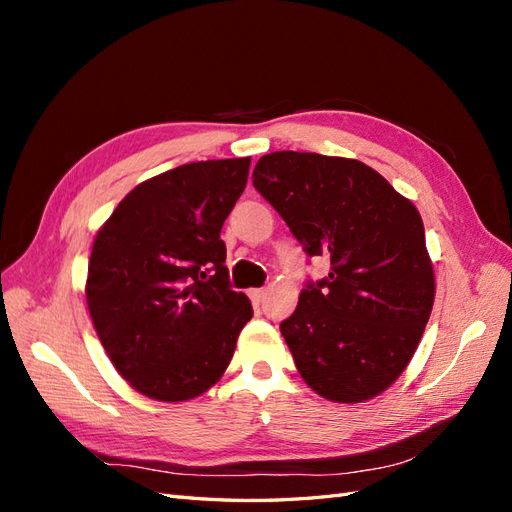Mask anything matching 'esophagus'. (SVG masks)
<instances>
[{"label": "esophagus", "instance_id": "obj_1", "mask_svg": "<svg viewBox=\"0 0 512 512\" xmlns=\"http://www.w3.org/2000/svg\"><path fill=\"white\" fill-rule=\"evenodd\" d=\"M265 294H267L265 288H254V290H250V299L254 305H258V303H262V299H265Z\"/></svg>", "mask_w": 512, "mask_h": 512}]
</instances>
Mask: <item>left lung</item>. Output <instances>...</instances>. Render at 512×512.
<instances>
[{"label": "left lung", "mask_w": 512, "mask_h": 512, "mask_svg": "<svg viewBox=\"0 0 512 512\" xmlns=\"http://www.w3.org/2000/svg\"><path fill=\"white\" fill-rule=\"evenodd\" d=\"M252 181L307 256L331 258L280 324L301 378L337 404L380 395L408 367L436 297L421 213L350 158L275 151Z\"/></svg>", "instance_id": "left-lung-1"}]
</instances>
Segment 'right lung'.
I'll return each mask as SVG.
<instances>
[{"label":"right lung","mask_w":512,"mask_h":512,"mask_svg":"<svg viewBox=\"0 0 512 512\" xmlns=\"http://www.w3.org/2000/svg\"><path fill=\"white\" fill-rule=\"evenodd\" d=\"M250 158L183 164L121 200L91 247L87 307L123 380L188 401L222 378L254 309L230 290L220 230Z\"/></svg>","instance_id":"right-lung-1"}]
</instances>
